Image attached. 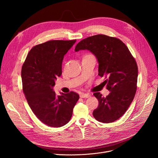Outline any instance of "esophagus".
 Listing matches in <instances>:
<instances>
[{
    "mask_svg": "<svg viewBox=\"0 0 158 158\" xmlns=\"http://www.w3.org/2000/svg\"><path fill=\"white\" fill-rule=\"evenodd\" d=\"M89 97V95L88 94H85V93H81L80 94V97L81 98H88Z\"/></svg>",
    "mask_w": 158,
    "mask_h": 158,
    "instance_id": "34e87169",
    "label": "esophagus"
}]
</instances>
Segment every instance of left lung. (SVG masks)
I'll return each mask as SVG.
<instances>
[{
	"label": "left lung",
	"mask_w": 158,
	"mask_h": 158,
	"mask_svg": "<svg viewBox=\"0 0 158 158\" xmlns=\"http://www.w3.org/2000/svg\"><path fill=\"white\" fill-rule=\"evenodd\" d=\"M88 50L97 57L98 76L105 77L110 94L104 97L100 92L94 95L98 106L93 112L94 118L103 123H111L126 113L135 96L138 66L126 44L117 38L104 35L88 37L77 44L75 51Z\"/></svg>",
	"instance_id": "1"
}]
</instances>
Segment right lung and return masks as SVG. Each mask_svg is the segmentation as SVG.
<instances>
[{"instance_id": "add662e5", "label": "right lung", "mask_w": 158, "mask_h": 158, "mask_svg": "<svg viewBox=\"0 0 158 158\" xmlns=\"http://www.w3.org/2000/svg\"><path fill=\"white\" fill-rule=\"evenodd\" d=\"M76 42L51 40L33 47L21 72L23 92L36 117L48 126L60 127L67 123L79 98L73 92L56 95L55 80L62 73L64 56Z\"/></svg>"}]
</instances>
